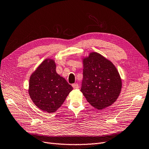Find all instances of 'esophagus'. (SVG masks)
Returning <instances> with one entry per match:
<instances>
[{
	"mask_svg": "<svg viewBox=\"0 0 149 149\" xmlns=\"http://www.w3.org/2000/svg\"><path fill=\"white\" fill-rule=\"evenodd\" d=\"M72 87H73V88H75V89H78V88H79V84H77V83L72 84Z\"/></svg>",
	"mask_w": 149,
	"mask_h": 149,
	"instance_id": "34e87169",
	"label": "esophagus"
}]
</instances>
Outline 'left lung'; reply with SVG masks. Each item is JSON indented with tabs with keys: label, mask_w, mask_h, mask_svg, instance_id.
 <instances>
[{
	"label": "left lung",
	"mask_w": 149,
	"mask_h": 149,
	"mask_svg": "<svg viewBox=\"0 0 149 149\" xmlns=\"http://www.w3.org/2000/svg\"><path fill=\"white\" fill-rule=\"evenodd\" d=\"M80 91L93 107L102 110L116 101L121 91L122 80L113 63L97 52L83 61Z\"/></svg>",
	"instance_id": "left-lung-1"
}]
</instances>
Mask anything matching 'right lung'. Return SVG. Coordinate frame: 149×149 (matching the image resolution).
Segmentation results:
<instances>
[{
	"label": "right lung",
	"instance_id": "1",
	"mask_svg": "<svg viewBox=\"0 0 149 149\" xmlns=\"http://www.w3.org/2000/svg\"><path fill=\"white\" fill-rule=\"evenodd\" d=\"M53 60L45 59L31 76L29 93L37 107L53 113L64 102L73 87L56 72Z\"/></svg>",
	"mask_w": 149,
	"mask_h": 149
}]
</instances>
